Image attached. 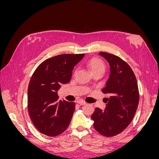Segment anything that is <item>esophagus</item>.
Returning a JSON list of instances; mask_svg holds the SVG:
<instances>
[{"label": "esophagus", "instance_id": "1", "mask_svg": "<svg viewBox=\"0 0 159 159\" xmlns=\"http://www.w3.org/2000/svg\"><path fill=\"white\" fill-rule=\"evenodd\" d=\"M77 103H78L80 105H84L86 104V102H84V100H78V102H77Z\"/></svg>", "mask_w": 159, "mask_h": 159}]
</instances>
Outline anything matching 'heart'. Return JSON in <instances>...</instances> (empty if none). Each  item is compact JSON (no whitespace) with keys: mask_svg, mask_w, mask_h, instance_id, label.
<instances>
[{"mask_svg":"<svg viewBox=\"0 0 159 159\" xmlns=\"http://www.w3.org/2000/svg\"><path fill=\"white\" fill-rule=\"evenodd\" d=\"M88 66L93 74H95L99 71H103L105 68V63L98 57H93L88 61Z\"/></svg>","mask_w":159,"mask_h":159,"instance_id":"b5f03b06","label":"heart"}]
</instances>
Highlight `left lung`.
I'll return each mask as SVG.
<instances>
[{"label": "left lung", "mask_w": 159, "mask_h": 159, "mask_svg": "<svg viewBox=\"0 0 159 159\" xmlns=\"http://www.w3.org/2000/svg\"><path fill=\"white\" fill-rule=\"evenodd\" d=\"M107 61L110 75L102 90L107 94L104 111L96 107L91 115L93 127L101 134L113 137L121 133L131 122L139 102L136 77L127 62L107 52L99 53Z\"/></svg>", "instance_id": "1"}]
</instances>
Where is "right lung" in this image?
I'll use <instances>...</instances> for the list:
<instances>
[{"label": "right lung", "instance_id": "add662e5", "mask_svg": "<svg viewBox=\"0 0 159 159\" xmlns=\"http://www.w3.org/2000/svg\"><path fill=\"white\" fill-rule=\"evenodd\" d=\"M84 57L61 54L41 63L31 77L28 88V109L35 127L47 136L56 137L68 127L75 104L57 102V91L70 81L72 70Z\"/></svg>", "mask_w": 159, "mask_h": 159}]
</instances>
